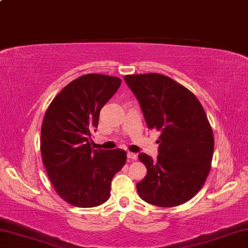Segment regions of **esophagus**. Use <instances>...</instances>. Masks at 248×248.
I'll list each match as a JSON object with an SVG mask.
<instances>
[{"instance_id": "1", "label": "esophagus", "mask_w": 248, "mask_h": 248, "mask_svg": "<svg viewBox=\"0 0 248 248\" xmlns=\"http://www.w3.org/2000/svg\"><path fill=\"white\" fill-rule=\"evenodd\" d=\"M127 156H128V158L129 159H131V161H137L138 159V156L134 153H131V152H129L128 154H127Z\"/></svg>"}]
</instances>
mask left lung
<instances>
[{
	"label": "left lung",
	"instance_id": "8db88e82",
	"mask_svg": "<svg viewBox=\"0 0 248 248\" xmlns=\"http://www.w3.org/2000/svg\"><path fill=\"white\" fill-rule=\"evenodd\" d=\"M140 103L149 129L161 132L156 161L139 154L148 173L137 184L142 200L163 208L177 207L198 194L207 179L215 137L196 95L158 73L124 75Z\"/></svg>",
	"mask_w": 248,
	"mask_h": 248
}]
</instances>
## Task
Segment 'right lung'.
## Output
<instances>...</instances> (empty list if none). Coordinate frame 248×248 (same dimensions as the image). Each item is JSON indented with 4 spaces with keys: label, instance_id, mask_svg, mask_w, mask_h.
I'll use <instances>...</instances> for the list:
<instances>
[{
    "label": "right lung",
    "instance_id": "right-lung-1",
    "mask_svg": "<svg viewBox=\"0 0 248 248\" xmlns=\"http://www.w3.org/2000/svg\"><path fill=\"white\" fill-rule=\"evenodd\" d=\"M120 84L116 77L82 75L60 91L45 114L43 163L57 194L75 207L93 208L106 202L112 177L127 161L124 150H92L90 142L100 109Z\"/></svg>",
    "mask_w": 248,
    "mask_h": 248
}]
</instances>
